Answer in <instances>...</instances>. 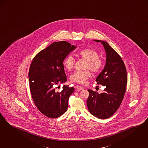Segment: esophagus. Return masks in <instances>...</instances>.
<instances>
[{
	"instance_id": "esophagus-1",
	"label": "esophagus",
	"mask_w": 148,
	"mask_h": 148,
	"mask_svg": "<svg viewBox=\"0 0 148 148\" xmlns=\"http://www.w3.org/2000/svg\"><path fill=\"white\" fill-rule=\"evenodd\" d=\"M75 88L77 89V90H83V87H82V86H79V85H76L75 86Z\"/></svg>"
}]
</instances>
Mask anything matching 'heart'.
<instances>
[{
	"label": "heart",
	"instance_id": "b5f03b06",
	"mask_svg": "<svg viewBox=\"0 0 148 148\" xmlns=\"http://www.w3.org/2000/svg\"><path fill=\"white\" fill-rule=\"evenodd\" d=\"M77 55L86 60L85 66L86 70L74 72L71 76V80L73 82L84 84L91 76L90 70L94 73L99 72L103 67V62L100 57L99 56L98 52L90 48L81 49L79 51ZM63 64L66 70L71 71L74 68L75 59L73 57L69 55L64 58Z\"/></svg>",
	"mask_w": 148,
	"mask_h": 148
}]
</instances>
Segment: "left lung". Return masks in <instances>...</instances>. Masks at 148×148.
I'll use <instances>...</instances> for the list:
<instances>
[{
  "instance_id": "8db88e82",
  "label": "left lung",
  "mask_w": 148,
  "mask_h": 148,
  "mask_svg": "<svg viewBox=\"0 0 148 148\" xmlns=\"http://www.w3.org/2000/svg\"><path fill=\"white\" fill-rule=\"evenodd\" d=\"M101 42L106 52V65L96 79L97 84L105 86L104 92L88 90L89 96L87 106L89 112L100 119L111 117L120 106L125 92L127 84L126 68L121 56L106 42Z\"/></svg>"
}]
</instances>
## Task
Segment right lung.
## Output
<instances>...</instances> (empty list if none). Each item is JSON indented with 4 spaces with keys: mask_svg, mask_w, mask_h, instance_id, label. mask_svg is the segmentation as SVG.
Segmentation results:
<instances>
[{
    "mask_svg": "<svg viewBox=\"0 0 148 148\" xmlns=\"http://www.w3.org/2000/svg\"><path fill=\"white\" fill-rule=\"evenodd\" d=\"M76 47L66 41L53 42L37 53L29 71L30 92L36 106L48 118H58L66 111L74 88L64 85L57 92L55 85L66 81L63 60Z\"/></svg>",
    "mask_w": 148,
    "mask_h": 148,
    "instance_id": "obj_1",
    "label": "right lung"
}]
</instances>
